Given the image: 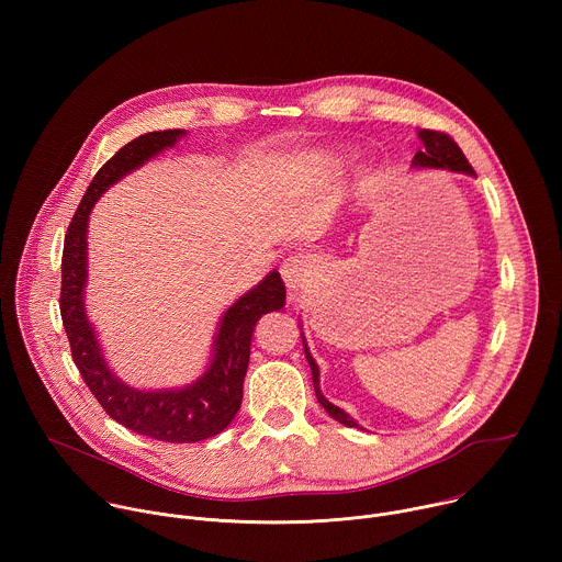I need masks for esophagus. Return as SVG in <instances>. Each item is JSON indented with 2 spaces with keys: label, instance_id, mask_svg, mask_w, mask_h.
I'll list each match as a JSON object with an SVG mask.
<instances>
[{
  "label": "esophagus",
  "instance_id": "34e87169",
  "mask_svg": "<svg viewBox=\"0 0 562 562\" xmlns=\"http://www.w3.org/2000/svg\"><path fill=\"white\" fill-rule=\"evenodd\" d=\"M313 271H315V262L308 254H291L280 267L282 280L289 291L304 289L311 282Z\"/></svg>",
  "mask_w": 562,
  "mask_h": 562
}]
</instances>
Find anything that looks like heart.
<instances>
[{
  "mask_svg": "<svg viewBox=\"0 0 562 562\" xmlns=\"http://www.w3.org/2000/svg\"><path fill=\"white\" fill-rule=\"evenodd\" d=\"M340 162H342V155L338 150H325L319 155V165L325 167H340Z\"/></svg>",
  "mask_w": 562,
  "mask_h": 562,
  "instance_id": "b5f03b06",
  "label": "heart"
}]
</instances>
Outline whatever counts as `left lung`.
Masks as SVG:
<instances>
[{
    "label": "left lung",
    "instance_id": "obj_1",
    "mask_svg": "<svg viewBox=\"0 0 562 562\" xmlns=\"http://www.w3.org/2000/svg\"><path fill=\"white\" fill-rule=\"evenodd\" d=\"M418 137L423 142V148L414 155V162L412 167L416 169H442V171H451V173H462V176H469V178H475L473 169L469 167L464 153L458 148V144L445 135V133H438V131H429V128H420L418 131ZM302 345H304V356H306V362L311 367V378H313V389H315V395H317V403L325 407V412L338 420L340 425L345 427H356V429H362L345 409L336 407L334 403H329V400L323 395V389H319V369H317V362L313 360L311 351H308V345L304 340V334H302Z\"/></svg>",
    "mask_w": 562,
    "mask_h": 562
}]
</instances>
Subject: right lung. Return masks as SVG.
I'll list each match as a JSON object with an SVG mask.
<instances>
[{"instance_id": "obj_1", "label": "right lung", "mask_w": 562, "mask_h": 562, "mask_svg": "<svg viewBox=\"0 0 562 562\" xmlns=\"http://www.w3.org/2000/svg\"><path fill=\"white\" fill-rule=\"evenodd\" d=\"M187 131H153L122 146L98 171L79 202L64 239L61 323L72 360L104 412L126 429L165 442H200L224 431L243 405V384L258 319L286 302L280 273L269 271L254 289L239 295L220 317L209 364L184 386L137 389L126 384L106 362L95 327L87 313L89 215L95 202L148 159L173 148Z\"/></svg>"}]
</instances>
